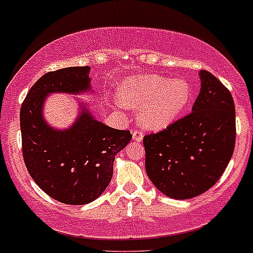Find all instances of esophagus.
Masks as SVG:
<instances>
[{
    "label": "esophagus",
    "instance_id": "obj_1",
    "mask_svg": "<svg viewBox=\"0 0 253 253\" xmlns=\"http://www.w3.org/2000/svg\"><path fill=\"white\" fill-rule=\"evenodd\" d=\"M143 138V132L141 130H134L132 131V140L136 141V142H141Z\"/></svg>",
    "mask_w": 253,
    "mask_h": 253
}]
</instances>
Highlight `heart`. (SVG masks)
<instances>
[{
	"mask_svg": "<svg viewBox=\"0 0 253 253\" xmlns=\"http://www.w3.org/2000/svg\"><path fill=\"white\" fill-rule=\"evenodd\" d=\"M117 107L137 108V121L149 130H162L180 117L191 101V85L158 75L129 78L117 93Z\"/></svg>",
	"mask_w": 253,
	"mask_h": 253,
	"instance_id": "heart-1",
	"label": "heart"
}]
</instances>
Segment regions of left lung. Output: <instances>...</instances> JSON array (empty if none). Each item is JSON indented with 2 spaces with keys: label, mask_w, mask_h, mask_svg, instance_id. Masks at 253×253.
<instances>
[{
  "label": "left lung",
  "mask_w": 253,
  "mask_h": 253,
  "mask_svg": "<svg viewBox=\"0 0 253 253\" xmlns=\"http://www.w3.org/2000/svg\"><path fill=\"white\" fill-rule=\"evenodd\" d=\"M192 112L157 134L146 135V172L163 194L184 200L210 189L234 152L235 106L212 73L199 72Z\"/></svg>",
  "instance_id": "8db88e82"
}]
</instances>
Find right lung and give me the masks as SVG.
I'll list each match as a JSON object with an SVG mask.
<instances>
[{
  "label": "right lung",
  "instance_id": "1",
  "mask_svg": "<svg viewBox=\"0 0 253 253\" xmlns=\"http://www.w3.org/2000/svg\"><path fill=\"white\" fill-rule=\"evenodd\" d=\"M90 67L48 72L32 85L20 108L23 156L29 173L49 197L69 205L99 198L113 175V162L131 140L129 130L96 121L86 104L67 129L50 126L43 116L47 96L91 90Z\"/></svg>",
  "mask_w": 253,
  "mask_h": 253
}]
</instances>
